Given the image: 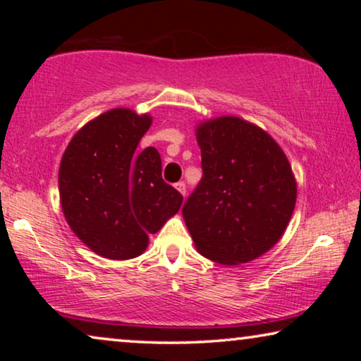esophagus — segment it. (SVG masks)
Instances as JSON below:
<instances>
[{
	"mask_svg": "<svg viewBox=\"0 0 361 361\" xmlns=\"http://www.w3.org/2000/svg\"><path fill=\"white\" fill-rule=\"evenodd\" d=\"M176 189L179 190L182 195H185V190H187V187H185V182H177V184H176Z\"/></svg>",
	"mask_w": 361,
	"mask_h": 361,
	"instance_id": "1",
	"label": "esophagus"
}]
</instances>
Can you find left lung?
I'll use <instances>...</instances> for the list:
<instances>
[{"instance_id":"obj_1","label":"left lung","mask_w":361,"mask_h":361,"mask_svg":"<svg viewBox=\"0 0 361 361\" xmlns=\"http://www.w3.org/2000/svg\"><path fill=\"white\" fill-rule=\"evenodd\" d=\"M204 176L182 215L195 248L220 264L258 258L278 243L295 205L289 161L273 137L236 116L197 128Z\"/></svg>"}]
</instances>
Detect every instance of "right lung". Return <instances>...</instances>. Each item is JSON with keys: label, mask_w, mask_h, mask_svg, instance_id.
<instances>
[{"label": "right lung", "mask_w": 361, "mask_h": 361, "mask_svg": "<svg viewBox=\"0 0 361 361\" xmlns=\"http://www.w3.org/2000/svg\"><path fill=\"white\" fill-rule=\"evenodd\" d=\"M149 115L115 108L87 123L68 142L59 169L67 224L97 255L140 256L182 205V195L162 179L156 147L137 151Z\"/></svg>", "instance_id": "obj_1"}]
</instances>
